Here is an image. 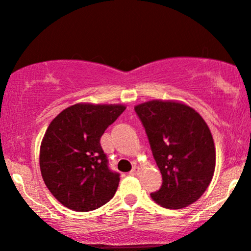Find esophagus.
Here are the masks:
<instances>
[{
    "instance_id": "obj_1",
    "label": "esophagus",
    "mask_w": 251,
    "mask_h": 251,
    "mask_svg": "<svg viewBox=\"0 0 251 251\" xmlns=\"http://www.w3.org/2000/svg\"><path fill=\"white\" fill-rule=\"evenodd\" d=\"M139 173H140V168H139L138 166H134L133 170L129 172V174H131V175H138Z\"/></svg>"
}]
</instances>
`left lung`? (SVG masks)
<instances>
[{
  "instance_id": "left-lung-1",
  "label": "left lung",
  "mask_w": 251,
  "mask_h": 251,
  "mask_svg": "<svg viewBox=\"0 0 251 251\" xmlns=\"http://www.w3.org/2000/svg\"><path fill=\"white\" fill-rule=\"evenodd\" d=\"M134 110L162 175L161 188L151 198L168 209L194 203L215 171V145L207 123L194 108L176 100L154 99Z\"/></svg>"
}]
</instances>
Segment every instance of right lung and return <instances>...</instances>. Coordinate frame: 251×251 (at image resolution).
I'll use <instances>...</instances> for the list:
<instances>
[{
	"instance_id": "1",
	"label": "right lung",
	"mask_w": 251,
	"mask_h": 251,
	"mask_svg": "<svg viewBox=\"0 0 251 251\" xmlns=\"http://www.w3.org/2000/svg\"><path fill=\"white\" fill-rule=\"evenodd\" d=\"M125 108L78 102L50 123L39 149V167L48 189L63 206L91 212L116 194L120 177L108 170L100 138Z\"/></svg>"
}]
</instances>
